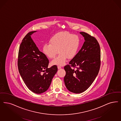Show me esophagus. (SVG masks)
<instances>
[{"mask_svg":"<svg viewBox=\"0 0 121 121\" xmlns=\"http://www.w3.org/2000/svg\"><path fill=\"white\" fill-rule=\"evenodd\" d=\"M58 69H61V66H58Z\"/></svg>","mask_w":121,"mask_h":121,"instance_id":"34e87169","label":"esophagus"}]
</instances>
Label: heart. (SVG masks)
Listing matches in <instances>:
<instances>
[{"mask_svg": "<svg viewBox=\"0 0 121 121\" xmlns=\"http://www.w3.org/2000/svg\"><path fill=\"white\" fill-rule=\"evenodd\" d=\"M50 43L43 45V52L49 58L52 59L59 53L58 56L53 60L52 65L62 66L68 59L73 58L77 54L80 44L79 37L67 31L58 32L50 39Z\"/></svg>", "mask_w": 121, "mask_h": 121, "instance_id": "b5f03b06", "label": "heart"}]
</instances>
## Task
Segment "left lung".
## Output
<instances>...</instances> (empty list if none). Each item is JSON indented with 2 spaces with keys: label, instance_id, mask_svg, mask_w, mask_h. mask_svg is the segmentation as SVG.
<instances>
[{
  "label": "left lung",
  "instance_id": "8db88e82",
  "mask_svg": "<svg viewBox=\"0 0 121 121\" xmlns=\"http://www.w3.org/2000/svg\"><path fill=\"white\" fill-rule=\"evenodd\" d=\"M85 42L76 55L64 67V81L70 92L79 94L90 87L96 78L100 66V49L96 39L84 32ZM76 67L75 69L71 68Z\"/></svg>",
  "mask_w": 121,
  "mask_h": 121
}]
</instances>
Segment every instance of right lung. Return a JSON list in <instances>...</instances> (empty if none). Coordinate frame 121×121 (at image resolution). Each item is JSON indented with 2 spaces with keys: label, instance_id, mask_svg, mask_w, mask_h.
<instances>
[{
  "label": "right lung",
  "instance_id": "add662e5",
  "mask_svg": "<svg viewBox=\"0 0 121 121\" xmlns=\"http://www.w3.org/2000/svg\"><path fill=\"white\" fill-rule=\"evenodd\" d=\"M36 31L27 34L20 46L18 68L25 84L30 91L39 94L46 91L57 72V66L48 68L49 61L31 37Z\"/></svg>",
  "mask_w": 121,
  "mask_h": 121
}]
</instances>
